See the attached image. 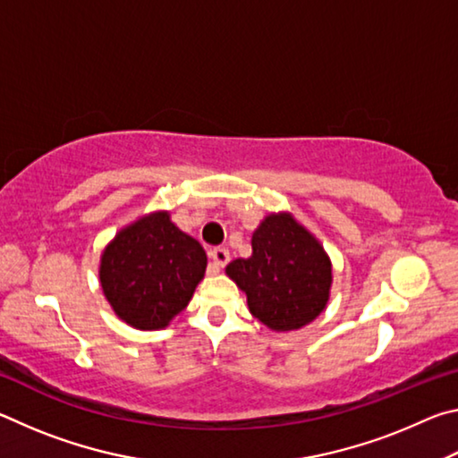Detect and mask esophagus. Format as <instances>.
<instances>
[{
  "mask_svg": "<svg viewBox=\"0 0 458 458\" xmlns=\"http://www.w3.org/2000/svg\"><path fill=\"white\" fill-rule=\"evenodd\" d=\"M210 273L214 275V273H218V270L222 268V267H226L228 265V260H230V252L226 250V248H220V246H216V248H212L210 250Z\"/></svg>",
  "mask_w": 458,
  "mask_h": 458,
  "instance_id": "obj_1",
  "label": "esophagus"
}]
</instances>
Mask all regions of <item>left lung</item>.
<instances>
[{"label": "left lung", "instance_id": "1", "mask_svg": "<svg viewBox=\"0 0 458 458\" xmlns=\"http://www.w3.org/2000/svg\"><path fill=\"white\" fill-rule=\"evenodd\" d=\"M226 275L246 293L248 309L273 331L305 327L327 307L331 260L319 240L291 214H268L252 234V257Z\"/></svg>", "mask_w": 458, "mask_h": 458}]
</instances>
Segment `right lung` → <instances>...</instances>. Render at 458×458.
Segmentation results:
<instances>
[{
	"label": "right lung",
	"instance_id": "add662e5",
	"mask_svg": "<svg viewBox=\"0 0 458 458\" xmlns=\"http://www.w3.org/2000/svg\"><path fill=\"white\" fill-rule=\"evenodd\" d=\"M208 265L206 250L153 212L117 232L100 257L98 278L119 319L141 331L164 329L188 307Z\"/></svg>",
	"mask_w": 458,
	"mask_h": 458
}]
</instances>
